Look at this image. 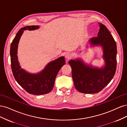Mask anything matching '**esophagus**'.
<instances>
[{"label": "esophagus", "instance_id": "1", "mask_svg": "<svg viewBox=\"0 0 127 127\" xmlns=\"http://www.w3.org/2000/svg\"><path fill=\"white\" fill-rule=\"evenodd\" d=\"M65 57H66L67 59H69L72 57V55L69 53H67L66 55H65Z\"/></svg>", "mask_w": 127, "mask_h": 127}]
</instances>
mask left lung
<instances>
[{
	"label": "left lung",
	"instance_id": "left-lung-1",
	"mask_svg": "<svg viewBox=\"0 0 127 127\" xmlns=\"http://www.w3.org/2000/svg\"><path fill=\"white\" fill-rule=\"evenodd\" d=\"M97 36L90 40L92 45L102 47L105 66L101 68L87 66L81 60H71L68 63L76 89L80 93L94 94L101 91L111 80L117 68V44L106 27L100 23Z\"/></svg>",
	"mask_w": 127,
	"mask_h": 127
}]
</instances>
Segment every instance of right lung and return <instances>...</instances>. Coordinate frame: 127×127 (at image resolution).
<instances>
[{
    "label": "right lung",
    "mask_w": 127,
    "mask_h": 127,
    "mask_svg": "<svg viewBox=\"0 0 127 127\" xmlns=\"http://www.w3.org/2000/svg\"><path fill=\"white\" fill-rule=\"evenodd\" d=\"M39 28L38 25L26 26L21 28L11 42L10 49L11 67L15 80L27 92L35 95L47 94L52 91L58 72L65 64L64 58L61 57L50 62L43 70L37 74H30L21 68L17 56L20 38L24 31L35 30Z\"/></svg>",
    "instance_id": "obj_1"
}]
</instances>
